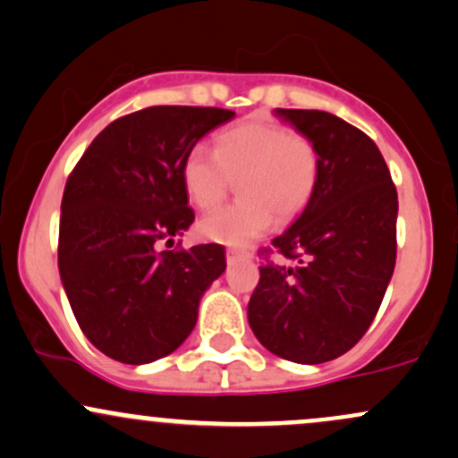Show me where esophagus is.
<instances>
[{
	"mask_svg": "<svg viewBox=\"0 0 458 458\" xmlns=\"http://www.w3.org/2000/svg\"><path fill=\"white\" fill-rule=\"evenodd\" d=\"M225 256H228V260L230 263H233V260H239V259H250V254L248 250H239V248H228L225 250Z\"/></svg>",
	"mask_w": 458,
	"mask_h": 458,
	"instance_id": "obj_1",
	"label": "esophagus"
}]
</instances>
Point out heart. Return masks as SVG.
<instances>
[{
    "label": "heart",
    "instance_id": "1",
    "mask_svg": "<svg viewBox=\"0 0 458 458\" xmlns=\"http://www.w3.org/2000/svg\"><path fill=\"white\" fill-rule=\"evenodd\" d=\"M319 149L304 134L254 117L217 134L210 152L193 145L182 160V184L199 208H213L239 178V202L199 221V234L225 245H245L291 221L313 199L319 182Z\"/></svg>",
    "mask_w": 458,
    "mask_h": 458
}]
</instances>
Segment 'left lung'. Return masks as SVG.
Wrapping results in <instances>:
<instances>
[{
  "label": "left lung",
  "instance_id": "obj_1",
  "mask_svg": "<svg viewBox=\"0 0 458 458\" xmlns=\"http://www.w3.org/2000/svg\"><path fill=\"white\" fill-rule=\"evenodd\" d=\"M319 149L313 199L260 265L248 304L256 339L276 356L318 365L368 333L395 267L398 191L376 143L324 110L276 108ZM271 250H263L269 254Z\"/></svg>",
  "mask_w": 458,
  "mask_h": 458
}]
</instances>
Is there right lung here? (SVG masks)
I'll return each instance as SVG.
<instances>
[{"label":"right lung","instance_id":"right-lung-1","mask_svg":"<svg viewBox=\"0 0 458 458\" xmlns=\"http://www.w3.org/2000/svg\"><path fill=\"white\" fill-rule=\"evenodd\" d=\"M233 110L149 106L89 145L64 184L58 269L87 339L128 365L184 344L204 291L225 269L219 243L160 250L193 224L184 156Z\"/></svg>","mask_w":458,"mask_h":458}]
</instances>
